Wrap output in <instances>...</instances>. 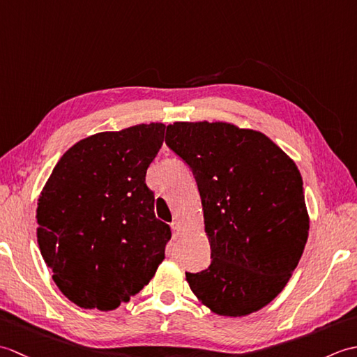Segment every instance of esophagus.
Wrapping results in <instances>:
<instances>
[{
    "label": "esophagus",
    "instance_id": "esophagus-1",
    "mask_svg": "<svg viewBox=\"0 0 357 357\" xmlns=\"http://www.w3.org/2000/svg\"><path fill=\"white\" fill-rule=\"evenodd\" d=\"M170 227H172V231H173L174 236H178V234L181 233V224H179L178 221H173V222L170 224Z\"/></svg>",
    "mask_w": 357,
    "mask_h": 357
}]
</instances>
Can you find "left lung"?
<instances>
[{
    "label": "left lung",
    "instance_id": "obj_1",
    "mask_svg": "<svg viewBox=\"0 0 357 357\" xmlns=\"http://www.w3.org/2000/svg\"><path fill=\"white\" fill-rule=\"evenodd\" d=\"M165 142L198 183L211 264L185 280L202 305L241 317L284 290L307 244L310 216L293 159L267 135L233 123H173Z\"/></svg>",
    "mask_w": 357,
    "mask_h": 357
}]
</instances>
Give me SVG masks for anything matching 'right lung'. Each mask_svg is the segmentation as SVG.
<instances>
[{"label": "right lung", "instance_id": "obj_1", "mask_svg": "<svg viewBox=\"0 0 357 357\" xmlns=\"http://www.w3.org/2000/svg\"><path fill=\"white\" fill-rule=\"evenodd\" d=\"M162 123L101 132L59 159L38 198L36 238L53 280L81 308L115 310L165 259L170 227L146 184Z\"/></svg>", "mask_w": 357, "mask_h": 357}]
</instances>
